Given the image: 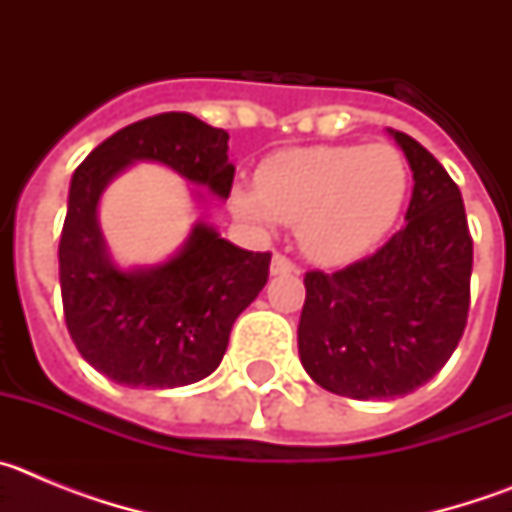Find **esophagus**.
Returning a JSON list of instances; mask_svg holds the SVG:
<instances>
[{
  "mask_svg": "<svg viewBox=\"0 0 512 512\" xmlns=\"http://www.w3.org/2000/svg\"><path fill=\"white\" fill-rule=\"evenodd\" d=\"M295 271L297 266L292 264L287 256H282V253H274V256H271V274H274V277H279V274H295Z\"/></svg>",
  "mask_w": 512,
  "mask_h": 512,
  "instance_id": "obj_1",
  "label": "esophagus"
}]
</instances>
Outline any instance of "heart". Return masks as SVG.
Returning a JSON list of instances; mask_svg holds the SVG:
<instances>
[{"instance_id":"heart-1","label":"heart","mask_w":512,"mask_h":512,"mask_svg":"<svg viewBox=\"0 0 512 512\" xmlns=\"http://www.w3.org/2000/svg\"><path fill=\"white\" fill-rule=\"evenodd\" d=\"M408 197V166L392 146H305L269 156L233 210L256 225H297L312 261L348 264L390 233Z\"/></svg>"}]
</instances>
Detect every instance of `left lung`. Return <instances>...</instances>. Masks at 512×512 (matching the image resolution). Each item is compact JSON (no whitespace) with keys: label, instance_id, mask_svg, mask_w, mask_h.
Listing matches in <instances>:
<instances>
[{"label":"left lung","instance_id":"left-lung-1","mask_svg":"<svg viewBox=\"0 0 512 512\" xmlns=\"http://www.w3.org/2000/svg\"><path fill=\"white\" fill-rule=\"evenodd\" d=\"M413 171L405 228L333 274L307 271L297 346L323 390L392 400L436 377L469 315L472 235L461 192L418 140L390 130Z\"/></svg>","mask_w":512,"mask_h":512}]
</instances>
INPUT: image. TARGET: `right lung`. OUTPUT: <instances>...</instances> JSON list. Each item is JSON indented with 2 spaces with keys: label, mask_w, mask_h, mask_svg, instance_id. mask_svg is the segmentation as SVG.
Segmentation results:
<instances>
[{
  "label": "right lung",
  "mask_w": 512,
  "mask_h": 512,
  "mask_svg": "<svg viewBox=\"0 0 512 512\" xmlns=\"http://www.w3.org/2000/svg\"><path fill=\"white\" fill-rule=\"evenodd\" d=\"M156 161L228 200L235 166L228 133L187 112L146 117L99 143L71 176L58 243L66 328L79 354L112 382L171 390L215 372L235 318L269 279L271 253H253L194 223L164 264L120 269L97 220L102 192L117 174Z\"/></svg>",
  "instance_id": "obj_1"
}]
</instances>
